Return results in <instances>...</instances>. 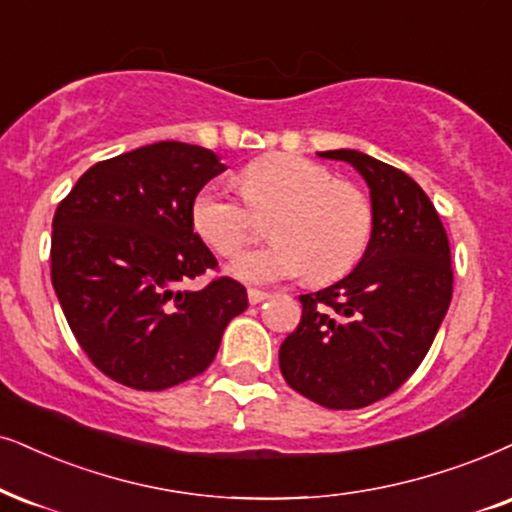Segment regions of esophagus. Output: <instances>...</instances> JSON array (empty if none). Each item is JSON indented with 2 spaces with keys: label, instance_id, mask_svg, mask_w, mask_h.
Wrapping results in <instances>:
<instances>
[{
  "label": "esophagus",
  "instance_id": "34e87169",
  "mask_svg": "<svg viewBox=\"0 0 512 512\" xmlns=\"http://www.w3.org/2000/svg\"><path fill=\"white\" fill-rule=\"evenodd\" d=\"M269 297V293L267 290H257V288H250L248 290V300H250V304H260V302H264Z\"/></svg>",
  "mask_w": 512,
  "mask_h": 512
}]
</instances>
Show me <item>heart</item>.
I'll list each match as a JSON object with an SVG mask.
<instances>
[{
	"instance_id": "1",
	"label": "heart",
	"mask_w": 512,
	"mask_h": 512,
	"mask_svg": "<svg viewBox=\"0 0 512 512\" xmlns=\"http://www.w3.org/2000/svg\"><path fill=\"white\" fill-rule=\"evenodd\" d=\"M238 186L252 212L278 210L269 226L274 243L229 262L238 281L276 283L307 271L314 281H333L364 257L373 231L371 203L323 165L293 153L267 155L243 167ZM191 224L219 255H234L252 236L250 211L219 184L196 193Z\"/></svg>"
}]
</instances>
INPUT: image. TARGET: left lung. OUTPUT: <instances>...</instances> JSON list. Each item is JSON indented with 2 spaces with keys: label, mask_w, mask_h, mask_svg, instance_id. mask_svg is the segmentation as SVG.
<instances>
[{
  "label": "left lung",
  "mask_w": 512,
  "mask_h": 512,
  "mask_svg": "<svg viewBox=\"0 0 512 512\" xmlns=\"http://www.w3.org/2000/svg\"><path fill=\"white\" fill-rule=\"evenodd\" d=\"M319 155L364 177L373 231L345 278L300 295L302 319L278 364L302 397L361 409L404 385L428 354L451 304V250L435 205L409 174L352 148Z\"/></svg>",
  "instance_id": "1"
}]
</instances>
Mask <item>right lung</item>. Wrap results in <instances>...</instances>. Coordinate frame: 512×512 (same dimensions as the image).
Wrapping results in <instances>:
<instances>
[{"label":"right lung","instance_id":"right-lung-1","mask_svg":"<svg viewBox=\"0 0 512 512\" xmlns=\"http://www.w3.org/2000/svg\"><path fill=\"white\" fill-rule=\"evenodd\" d=\"M224 170L210 148L158 141L89 167L56 208L51 283L84 354L115 383L158 392L203 373L248 309L234 278L181 288L217 267L191 203Z\"/></svg>","mask_w":512,"mask_h":512}]
</instances>
